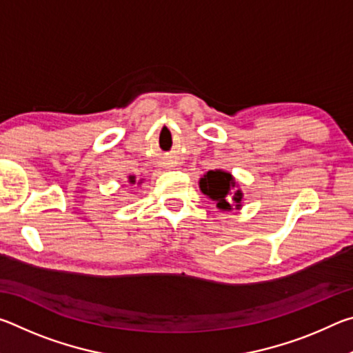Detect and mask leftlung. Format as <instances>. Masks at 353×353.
<instances>
[{"label":"left lung","mask_w":353,"mask_h":353,"mask_svg":"<svg viewBox=\"0 0 353 353\" xmlns=\"http://www.w3.org/2000/svg\"><path fill=\"white\" fill-rule=\"evenodd\" d=\"M199 187L202 193L208 196L221 210H230L232 205L241 207V191H234L235 181L232 174L225 171H208L207 174L201 179Z\"/></svg>","instance_id":"obj_1"}]
</instances>
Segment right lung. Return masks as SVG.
<instances>
[{
	"instance_id": "add662e5",
	"label": "right lung",
	"mask_w": 353,
	"mask_h": 353,
	"mask_svg": "<svg viewBox=\"0 0 353 353\" xmlns=\"http://www.w3.org/2000/svg\"><path fill=\"white\" fill-rule=\"evenodd\" d=\"M130 182H134V181H132V179H130Z\"/></svg>"
}]
</instances>
